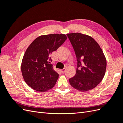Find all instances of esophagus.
<instances>
[{
    "instance_id": "1",
    "label": "esophagus",
    "mask_w": 123,
    "mask_h": 123,
    "mask_svg": "<svg viewBox=\"0 0 123 123\" xmlns=\"http://www.w3.org/2000/svg\"><path fill=\"white\" fill-rule=\"evenodd\" d=\"M65 71H66V68H64V69H61V71L62 73H64Z\"/></svg>"
}]
</instances>
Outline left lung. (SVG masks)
<instances>
[{
  "instance_id": "1",
  "label": "left lung",
  "mask_w": 123,
  "mask_h": 123,
  "mask_svg": "<svg viewBox=\"0 0 123 123\" xmlns=\"http://www.w3.org/2000/svg\"><path fill=\"white\" fill-rule=\"evenodd\" d=\"M67 35L75 51L77 62L76 74L69 79V83L72 87L81 92L92 90L100 83L105 74V56L92 37L80 33Z\"/></svg>"
}]
</instances>
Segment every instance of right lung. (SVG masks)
<instances>
[{
  "mask_svg": "<svg viewBox=\"0 0 123 123\" xmlns=\"http://www.w3.org/2000/svg\"><path fill=\"white\" fill-rule=\"evenodd\" d=\"M67 38L65 34L41 35L30 44L22 59V75L29 86L39 92L52 88L59 74L53 69L50 55Z\"/></svg>",
  "mask_w": 123,
  "mask_h": 123,
  "instance_id": "1",
  "label": "right lung"
}]
</instances>
